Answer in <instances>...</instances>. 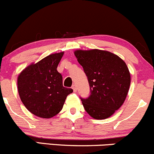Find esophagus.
I'll return each instance as SVG.
<instances>
[{
  "instance_id": "obj_1",
  "label": "esophagus",
  "mask_w": 154,
  "mask_h": 154,
  "mask_svg": "<svg viewBox=\"0 0 154 154\" xmlns=\"http://www.w3.org/2000/svg\"><path fill=\"white\" fill-rule=\"evenodd\" d=\"M72 89H73V91H74V92L77 91V86H76V85H72Z\"/></svg>"
}]
</instances>
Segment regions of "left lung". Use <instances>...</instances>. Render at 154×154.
Returning <instances> with one entry per match:
<instances>
[{
  "label": "left lung",
  "instance_id": "1",
  "mask_svg": "<svg viewBox=\"0 0 154 154\" xmlns=\"http://www.w3.org/2000/svg\"><path fill=\"white\" fill-rule=\"evenodd\" d=\"M74 54L90 86L89 96L80 97L85 111L96 119L109 117L123 104L128 92L131 75L125 63L103 50H77Z\"/></svg>",
  "mask_w": 154,
  "mask_h": 154
}]
</instances>
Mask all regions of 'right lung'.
Here are the masks:
<instances>
[{
    "label": "right lung",
    "instance_id": "1",
    "mask_svg": "<svg viewBox=\"0 0 154 154\" xmlns=\"http://www.w3.org/2000/svg\"><path fill=\"white\" fill-rule=\"evenodd\" d=\"M63 52L50 54L26 68L17 78L19 96L32 114L51 118L62 110L72 88L63 85V77L57 70Z\"/></svg>",
    "mask_w": 154,
    "mask_h": 154
}]
</instances>
